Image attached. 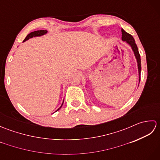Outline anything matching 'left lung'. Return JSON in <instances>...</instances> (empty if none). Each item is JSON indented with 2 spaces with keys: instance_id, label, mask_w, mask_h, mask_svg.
I'll list each match as a JSON object with an SVG mask.
<instances>
[{
  "instance_id": "8db88e82",
  "label": "left lung",
  "mask_w": 160,
  "mask_h": 160,
  "mask_svg": "<svg viewBox=\"0 0 160 160\" xmlns=\"http://www.w3.org/2000/svg\"><path fill=\"white\" fill-rule=\"evenodd\" d=\"M122 41H126L129 45L131 46V49L133 52L135 58L137 60L138 62V72H139V82L140 81V73H141V59H140V55L139 53L138 48L135 44V40L131 34H129L127 32H126L123 29H122Z\"/></svg>"
}]
</instances>
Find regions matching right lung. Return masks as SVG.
<instances>
[{
  "label": "right lung",
  "instance_id": "obj_1",
  "mask_svg": "<svg viewBox=\"0 0 160 160\" xmlns=\"http://www.w3.org/2000/svg\"><path fill=\"white\" fill-rule=\"evenodd\" d=\"M47 33V30H38V31H35V32H31L30 33H29V34H28V36H27L25 39L23 40V42H25L26 40H29V38H33V37L41 36H42V35H45V34H46ZM63 102H64V101H63ZM63 102H62V105H61V106H60V107L58 108V109L57 111H58V110L60 109V108L61 107H62V104H63Z\"/></svg>",
  "mask_w": 160,
  "mask_h": 160
}]
</instances>
